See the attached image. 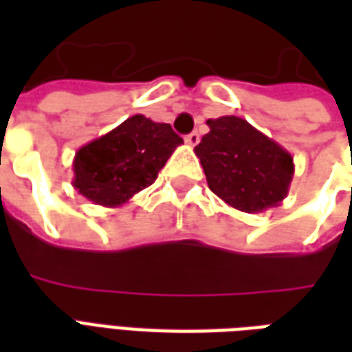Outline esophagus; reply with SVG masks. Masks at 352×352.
Masks as SVG:
<instances>
[{
  "label": "esophagus",
  "instance_id": "1",
  "mask_svg": "<svg viewBox=\"0 0 352 352\" xmlns=\"http://www.w3.org/2000/svg\"><path fill=\"white\" fill-rule=\"evenodd\" d=\"M184 141H186V143H188L190 146L198 145V143H199V133H198V131H192V133H188V135L184 138Z\"/></svg>",
  "mask_w": 352,
  "mask_h": 352
}]
</instances>
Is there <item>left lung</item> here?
I'll list each match as a JSON object with an SVG mask.
<instances>
[{"mask_svg":"<svg viewBox=\"0 0 352 352\" xmlns=\"http://www.w3.org/2000/svg\"><path fill=\"white\" fill-rule=\"evenodd\" d=\"M207 126L194 153L211 192L243 213L279 206L294 175L290 153L239 116H221Z\"/></svg>","mask_w":352,"mask_h":352,"instance_id":"obj_1","label":"left lung"}]
</instances>
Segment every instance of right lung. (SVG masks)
Returning <instances> with one entry per match:
<instances>
[{"instance_id": "obj_1", "label": "right lung", "mask_w": 352, "mask_h": 352, "mask_svg": "<svg viewBox=\"0 0 352 352\" xmlns=\"http://www.w3.org/2000/svg\"><path fill=\"white\" fill-rule=\"evenodd\" d=\"M181 143L169 124L130 116L75 153L73 188L96 206H124L156 181Z\"/></svg>"}]
</instances>
